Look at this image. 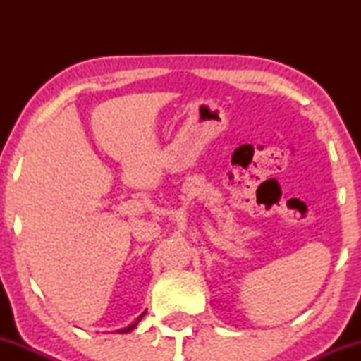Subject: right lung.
Here are the masks:
<instances>
[{
    "label": "right lung",
    "instance_id": "right-lung-1",
    "mask_svg": "<svg viewBox=\"0 0 361 361\" xmlns=\"http://www.w3.org/2000/svg\"><path fill=\"white\" fill-rule=\"evenodd\" d=\"M144 316H146V312H142V314H140V316L137 317V319H135V321L134 322H132V324H128L127 327H122V329H117V333H130V331L132 329H135V326H137L139 324V321H140V319H142Z\"/></svg>",
    "mask_w": 361,
    "mask_h": 361
}]
</instances>
